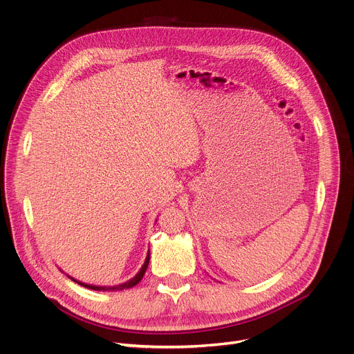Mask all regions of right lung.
Instances as JSON below:
<instances>
[{"label": "right lung", "mask_w": 354, "mask_h": 354, "mask_svg": "<svg viewBox=\"0 0 354 354\" xmlns=\"http://www.w3.org/2000/svg\"><path fill=\"white\" fill-rule=\"evenodd\" d=\"M148 264H149V251H148V254H147L145 263L142 264V267H141V270L138 271V274H137L134 278H131L130 281H127V282L120 283V285H114V286H97V285H90V283L80 282V281H77V279H75V278H72V277H69V275H68V277H69L72 281L77 282L79 285L86 286V288H88V289H93V291H121V289H127V288H133V286H136V285L142 279V277H144V274H145V271H147V268H148Z\"/></svg>", "instance_id": "obj_1"}]
</instances>
